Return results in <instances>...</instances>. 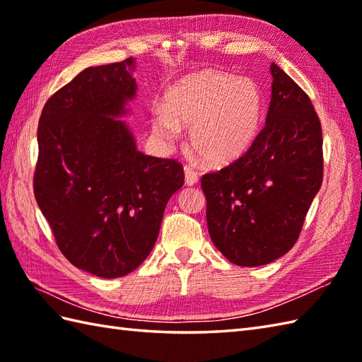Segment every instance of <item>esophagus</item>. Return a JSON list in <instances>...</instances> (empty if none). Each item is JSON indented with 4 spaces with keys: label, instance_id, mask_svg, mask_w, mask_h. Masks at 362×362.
<instances>
[{
    "label": "esophagus",
    "instance_id": "esophagus-1",
    "mask_svg": "<svg viewBox=\"0 0 362 362\" xmlns=\"http://www.w3.org/2000/svg\"><path fill=\"white\" fill-rule=\"evenodd\" d=\"M183 174H185V185L187 187H194L197 180H199L197 173L194 171V169L189 168V166H185V169H183Z\"/></svg>",
    "mask_w": 362,
    "mask_h": 362
}]
</instances>
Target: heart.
Returning a JSON list of instances; mask_svg holds the SVG:
<instances>
[{
  "mask_svg": "<svg viewBox=\"0 0 362 362\" xmlns=\"http://www.w3.org/2000/svg\"><path fill=\"white\" fill-rule=\"evenodd\" d=\"M266 99L255 81L202 70L174 82L166 90L163 107H153L152 132L165 141L188 127V141L210 165H228L241 158L263 124Z\"/></svg>",
  "mask_w": 362,
  "mask_h": 362,
  "instance_id": "b5f03b06",
  "label": "heart"
}]
</instances>
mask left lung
I'll return each instance as SVG.
<instances>
[{
  "label": "left lung",
  "mask_w": 362,
  "mask_h": 362,
  "mask_svg": "<svg viewBox=\"0 0 362 362\" xmlns=\"http://www.w3.org/2000/svg\"><path fill=\"white\" fill-rule=\"evenodd\" d=\"M264 129L235 163L202 177L206 226L228 261L263 266L296 244L324 174L322 127L305 91L272 64Z\"/></svg>",
  "instance_id": "obj_1"
}]
</instances>
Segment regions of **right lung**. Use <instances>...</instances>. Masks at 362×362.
<instances>
[{
    "instance_id": "add662e5",
    "label": "right lung",
    "mask_w": 362,
    "mask_h": 362,
    "mask_svg": "<svg viewBox=\"0 0 362 362\" xmlns=\"http://www.w3.org/2000/svg\"><path fill=\"white\" fill-rule=\"evenodd\" d=\"M135 60L88 66L45 104L34 194L73 266L118 279L156 244L183 168L146 156L124 119L136 96Z\"/></svg>"
}]
</instances>
